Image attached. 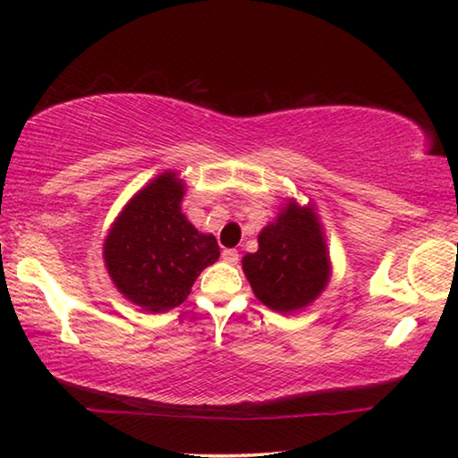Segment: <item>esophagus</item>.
I'll use <instances>...</instances> for the list:
<instances>
[{"label":"esophagus","mask_w":458,"mask_h":458,"mask_svg":"<svg viewBox=\"0 0 458 458\" xmlns=\"http://www.w3.org/2000/svg\"><path fill=\"white\" fill-rule=\"evenodd\" d=\"M222 259L226 260L228 265H236L238 259H240V254H238V250H234V248H226V250L222 252Z\"/></svg>","instance_id":"esophagus-1"}]
</instances>
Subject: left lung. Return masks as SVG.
Returning a JSON list of instances; mask_svg holds the SVG:
<instances>
[{"mask_svg":"<svg viewBox=\"0 0 458 458\" xmlns=\"http://www.w3.org/2000/svg\"><path fill=\"white\" fill-rule=\"evenodd\" d=\"M242 270L262 305L278 313L305 309L325 291L331 262L313 206L289 199L259 234V250L246 254Z\"/></svg>","mask_w":458,"mask_h":458,"instance_id":"8db88e82","label":"left lung"}]
</instances>
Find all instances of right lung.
<instances>
[{"label": "right lung", "instance_id": "obj_1", "mask_svg": "<svg viewBox=\"0 0 458 458\" xmlns=\"http://www.w3.org/2000/svg\"><path fill=\"white\" fill-rule=\"evenodd\" d=\"M183 193L175 172L157 175L127 201L105 238L111 281L145 311L182 305L201 270L220 257L216 238L201 234L182 214Z\"/></svg>", "mask_w": 458, "mask_h": 458}]
</instances>
